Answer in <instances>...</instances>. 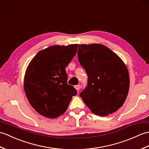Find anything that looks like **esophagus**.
I'll list each match as a JSON object with an SVG mask.
<instances>
[{
	"instance_id": "esophagus-1",
	"label": "esophagus",
	"mask_w": 149,
	"mask_h": 149,
	"mask_svg": "<svg viewBox=\"0 0 149 149\" xmlns=\"http://www.w3.org/2000/svg\"><path fill=\"white\" fill-rule=\"evenodd\" d=\"M75 88L77 89V91H79V89H80V85H76V86H75Z\"/></svg>"
}]
</instances>
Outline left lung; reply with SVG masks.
Wrapping results in <instances>:
<instances>
[{"mask_svg": "<svg viewBox=\"0 0 149 149\" xmlns=\"http://www.w3.org/2000/svg\"><path fill=\"white\" fill-rule=\"evenodd\" d=\"M78 60L88 75L80 96L95 114L106 116L117 111L128 94L130 79L123 61L102 44H80Z\"/></svg>", "mask_w": 149, "mask_h": 149, "instance_id": "obj_1", "label": "left lung"}]
</instances>
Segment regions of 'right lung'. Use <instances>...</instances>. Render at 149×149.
I'll list each match as a JSON object with an SVG mask.
<instances>
[{"label":"right lung","mask_w":149,"mask_h":149,"mask_svg":"<svg viewBox=\"0 0 149 149\" xmlns=\"http://www.w3.org/2000/svg\"><path fill=\"white\" fill-rule=\"evenodd\" d=\"M78 44L54 46L38 53L27 67L24 88L30 103L44 117L56 118L66 111L77 95L67 84L65 68L77 53Z\"/></svg>","instance_id":"right-lung-1"}]
</instances>
